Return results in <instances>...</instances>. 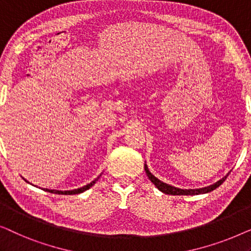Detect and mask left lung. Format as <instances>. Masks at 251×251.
Returning <instances> with one entry per match:
<instances>
[{"mask_svg": "<svg viewBox=\"0 0 251 251\" xmlns=\"http://www.w3.org/2000/svg\"><path fill=\"white\" fill-rule=\"evenodd\" d=\"M145 171H146V175L147 177H149V179L152 181V183L155 185V187L157 190H160L162 193L164 194H169V195H198V194H205V193H209V192L214 191L217 188L218 186H221V185L224 183L226 178H227L228 174L226 175L222 178V179H219L216 181V183L209 185V186H205V187H201V188H178V187H175L173 185H169L167 183H163V181H161L159 178H156L154 175L151 173L149 170V167H147V164L145 162Z\"/></svg>", "mask_w": 251, "mask_h": 251, "instance_id": "1", "label": "left lung"}]
</instances>
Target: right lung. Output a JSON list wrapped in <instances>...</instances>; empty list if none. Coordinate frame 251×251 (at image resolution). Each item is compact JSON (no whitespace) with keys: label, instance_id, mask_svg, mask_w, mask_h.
Instances as JSON below:
<instances>
[{"label":"right lung","instance_id":"right-lung-1","mask_svg":"<svg viewBox=\"0 0 251 251\" xmlns=\"http://www.w3.org/2000/svg\"><path fill=\"white\" fill-rule=\"evenodd\" d=\"M101 176V174L99 175V176L97 178H95L94 180L91 181L90 184H87L85 186L83 187H80V188H75V190H70V191H58V190H49V188H42V190L49 192V193H53V194H61V195H73V194H80V193H83V192H85L87 190H89V188L94 186V185L96 184V181H97L99 179V177ZM25 179V178H24ZM26 180V179H25ZM27 181V180H26ZM27 183H29V181H27Z\"/></svg>","mask_w":251,"mask_h":251}]
</instances>
